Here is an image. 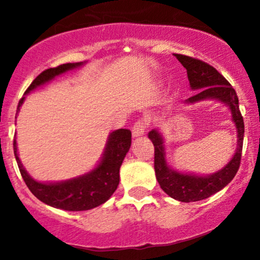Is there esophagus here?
Here are the masks:
<instances>
[{"mask_svg": "<svg viewBox=\"0 0 260 260\" xmlns=\"http://www.w3.org/2000/svg\"><path fill=\"white\" fill-rule=\"evenodd\" d=\"M148 126V120L144 118L138 119L137 122H135L133 126V136L134 137H140L144 134L145 127Z\"/></svg>", "mask_w": 260, "mask_h": 260, "instance_id": "34e87169", "label": "esophagus"}]
</instances>
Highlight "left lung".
Here are the masks:
<instances>
[{
	"label": "left lung",
	"instance_id": "left-lung-1",
	"mask_svg": "<svg viewBox=\"0 0 260 260\" xmlns=\"http://www.w3.org/2000/svg\"><path fill=\"white\" fill-rule=\"evenodd\" d=\"M187 70L188 80L193 90H200L186 103H195L204 99H218L230 106L233 122L238 130V147L233 158L221 170L208 176H195L189 174L177 173L167 166L165 157V145L162 136L157 130L148 134L149 140L155 147L154 168L159 186L169 197L182 202L200 201L207 199L216 191L226 187L236 176L240 167L241 151L244 141V118L239 110L237 92L214 67L200 59L183 54H174Z\"/></svg>",
	"mask_w": 260,
	"mask_h": 260
}]
</instances>
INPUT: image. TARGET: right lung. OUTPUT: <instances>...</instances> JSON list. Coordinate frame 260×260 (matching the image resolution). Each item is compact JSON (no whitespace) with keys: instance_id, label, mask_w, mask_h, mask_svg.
<instances>
[{"instance_id":"1","label":"right lung","mask_w":260,"mask_h":260,"mask_svg":"<svg viewBox=\"0 0 260 260\" xmlns=\"http://www.w3.org/2000/svg\"><path fill=\"white\" fill-rule=\"evenodd\" d=\"M81 63H62L58 67H53L44 71L33 80L24 94L29 93L35 87L51 80L66 71L80 66ZM24 97L20 99L17 105L16 115L20 111ZM16 118V117H15ZM14 155L19 166L21 176L29 190L39 200L45 202L52 207L65 209V211H87L97 206L104 204L115 193L119 183V168L126 152L131 145V131L127 129H119L110 135L106 144L104 156L97 168L91 173L77 179L58 183L38 182L28 175L17 154L16 141L14 140Z\"/></svg>"}]
</instances>
